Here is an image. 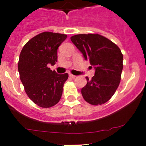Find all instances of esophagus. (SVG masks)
Here are the masks:
<instances>
[{"label": "esophagus", "mask_w": 146, "mask_h": 146, "mask_svg": "<svg viewBox=\"0 0 146 146\" xmlns=\"http://www.w3.org/2000/svg\"><path fill=\"white\" fill-rule=\"evenodd\" d=\"M69 77H70L71 78H72V79H74V78L76 77V76H74V75H73V74H69Z\"/></svg>", "instance_id": "esophagus-1"}]
</instances>
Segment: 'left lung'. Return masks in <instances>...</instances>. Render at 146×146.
<instances>
[{
  "label": "left lung",
  "instance_id": "8db88e82",
  "mask_svg": "<svg viewBox=\"0 0 146 146\" xmlns=\"http://www.w3.org/2000/svg\"><path fill=\"white\" fill-rule=\"evenodd\" d=\"M71 41L95 69L92 79L86 77L87 84L81 90L83 99L92 105L107 102L121 81L123 69L121 50L112 41L97 33L74 35Z\"/></svg>",
  "mask_w": 146,
  "mask_h": 146
}]
</instances>
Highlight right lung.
Instances as JSON below:
<instances>
[{
	"mask_svg": "<svg viewBox=\"0 0 146 146\" xmlns=\"http://www.w3.org/2000/svg\"><path fill=\"white\" fill-rule=\"evenodd\" d=\"M67 35L43 32L30 39L22 49L18 71L25 91L41 108H51L60 101L67 73L57 74L47 66L58 60L57 50Z\"/></svg>",
	"mask_w": 146,
	"mask_h": 146,
	"instance_id": "add662e5",
	"label": "right lung"
}]
</instances>
